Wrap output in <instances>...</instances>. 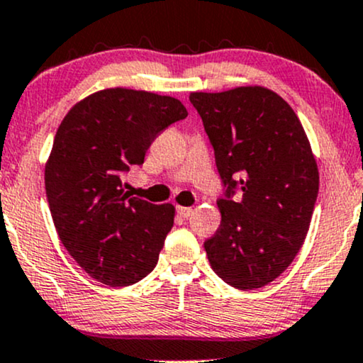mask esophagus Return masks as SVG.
Masks as SVG:
<instances>
[{
	"mask_svg": "<svg viewBox=\"0 0 363 363\" xmlns=\"http://www.w3.org/2000/svg\"><path fill=\"white\" fill-rule=\"evenodd\" d=\"M177 213L180 214L182 218H189V216H192L194 209H192V208H186V206H178V208H177Z\"/></svg>",
	"mask_w": 363,
	"mask_h": 363,
	"instance_id": "obj_1",
	"label": "esophagus"
}]
</instances>
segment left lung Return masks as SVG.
Returning <instances> with one entry per match:
<instances>
[{
	"mask_svg": "<svg viewBox=\"0 0 363 363\" xmlns=\"http://www.w3.org/2000/svg\"><path fill=\"white\" fill-rule=\"evenodd\" d=\"M225 185L221 223L204 242L209 263L235 289H259L282 274L306 239L318 167L291 105L272 89L190 93ZM239 186L243 197H231Z\"/></svg>",
	"mask_w": 363,
	"mask_h": 363,
	"instance_id": "obj_1",
	"label": "left lung"
}]
</instances>
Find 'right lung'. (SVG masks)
Segmentation results:
<instances>
[{"label":"right lung","instance_id":"add662e5","mask_svg":"<svg viewBox=\"0 0 363 363\" xmlns=\"http://www.w3.org/2000/svg\"><path fill=\"white\" fill-rule=\"evenodd\" d=\"M186 114L173 96L108 88L77 102L58 126L45 166L50 213L69 255L105 286H131L157 264L174 206L130 197L121 178Z\"/></svg>","mask_w":363,"mask_h":363}]
</instances>
